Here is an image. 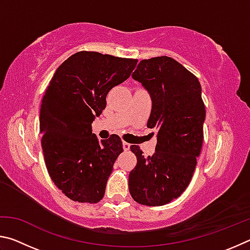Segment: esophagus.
Masks as SVG:
<instances>
[{
	"mask_svg": "<svg viewBox=\"0 0 250 250\" xmlns=\"http://www.w3.org/2000/svg\"><path fill=\"white\" fill-rule=\"evenodd\" d=\"M122 146H124V150L125 151H129L130 150V143L128 142H122Z\"/></svg>",
	"mask_w": 250,
	"mask_h": 250,
	"instance_id": "esophagus-1",
	"label": "esophagus"
}]
</instances>
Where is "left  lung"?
I'll return each instance as SVG.
<instances>
[{
	"label": "left lung",
	"instance_id": "1",
	"mask_svg": "<svg viewBox=\"0 0 250 250\" xmlns=\"http://www.w3.org/2000/svg\"><path fill=\"white\" fill-rule=\"evenodd\" d=\"M132 78L149 91L152 109L146 126L158 130L155 152L145 156L130 149L137 166L129 174V191L142 205L161 206L188 188L203 145L205 105L196 76L167 56L143 59Z\"/></svg>",
	"mask_w": 250,
	"mask_h": 250
}]
</instances>
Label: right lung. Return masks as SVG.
Returning <instances> with one entry per match:
<instances>
[{
	"label": "right lung",
	"instance_id": "right-lung-1",
	"mask_svg": "<svg viewBox=\"0 0 250 250\" xmlns=\"http://www.w3.org/2000/svg\"><path fill=\"white\" fill-rule=\"evenodd\" d=\"M138 59L78 52L55 71L42 100V149L54 184L75 202L103 200L113 164L124 151L119 135L99 141L91 124L105 97L130 77Z\"/></svg>",
	"mask_w": 250,
	"mask_h": 250
}]
</instances>
